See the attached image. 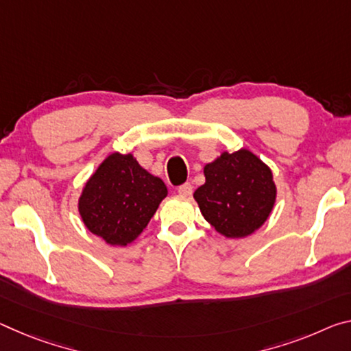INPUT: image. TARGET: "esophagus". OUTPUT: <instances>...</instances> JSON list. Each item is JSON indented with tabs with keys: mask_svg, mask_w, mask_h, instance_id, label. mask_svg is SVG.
<instances>
[{
	"mask_svg": "<svg viewBox=\"0 0 351 351\" xmlns=\"http://www.w3.org/2000/svg\"><path fill=\"white\" fill-rule=\"evenodd\" d=\"M178 193H180L181 197H189L192 193V186L189 184V182H186V184L178 187Z\"/></svg>",
	"mask_w": 351,
	"mask_h": 351,
	"instance_id": "34e87169",
	"label": "esophagus"
}]
</instances>
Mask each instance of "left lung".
<instances>
[{
    "instance_id": "left-lung-1",
    "label": "left lung",
    "mask_w": 351,
    "mask_h": 351,
    "mask_svg": "<svg viewBox=\"0 0 351 351\" xmlns=\"http://www.w3.org/2000/svg\"><path fill=\"white\" fill-rule=\"evenodd\" d=\"M204 178L193 198L206 221L221 236L247 237L269 219L276 199L274 175L252 152H223L204 165Z\"/></svg>"
}]
</instances>
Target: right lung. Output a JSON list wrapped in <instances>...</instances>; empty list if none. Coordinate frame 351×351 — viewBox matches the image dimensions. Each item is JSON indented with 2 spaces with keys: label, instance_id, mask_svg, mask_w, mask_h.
Returning a JSON list of instances; mask_svg holds the SVG:
<instances>
[{
  "label": "right lung",
  "instance_id": "obj_1",
  "mask_svg": "<svg viewBox=\"0 0 351 351\" xmlns=\"http://www.w3.org/2000/svg\"><path fill=\"white\" fill-rule=\"evenodd\" d=\"M165 197L164 181L138 165L134 156L112 153L88 178L77 209L92 234L126 247L145 230Z\"/></svg>",
  "mask_w": 351,
  "mask_h": 351
}]
</instances>
